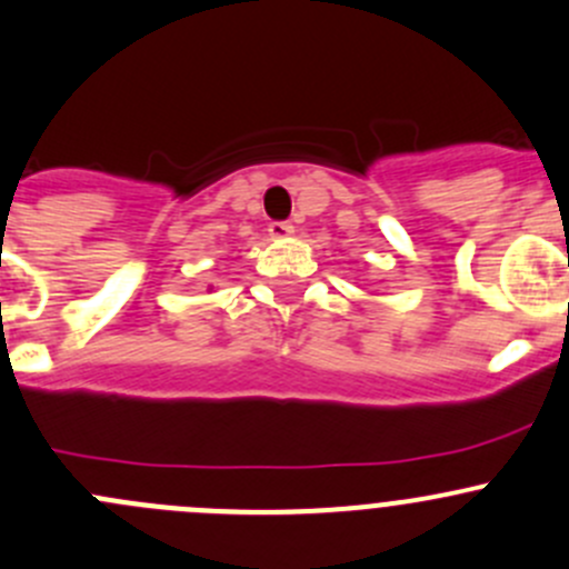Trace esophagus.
I'll use <instances>...</instances> for the list:
<instances>
[{"label":"esophagus","instance_id":"34e87169","mask_svg":"<svg viewBox=\"0 0 569 569\" xmlns=\"http://www.w3.org/2000/svg\"><path fill=\"white\" fill-rule=\"evenodd\" d=\"M291 233H295V226H291V222H272V226H269V237L272 239H289Z\"/></svg>","mask_w":569,"mask_h":569}]
</instances>
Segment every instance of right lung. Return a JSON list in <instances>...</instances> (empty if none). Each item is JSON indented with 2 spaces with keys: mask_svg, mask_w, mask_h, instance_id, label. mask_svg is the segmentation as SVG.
Segmentation results:
<instances>
[{
  "mask_svg": "<svg viewBox=\"0 0 569 569\" xmlns=\"http://www.w3.org/2000/svg\"><path fill=\"white\" fill-rule=\"evenodd\" d=\"M209 289H211V286H209Z\"/></svg>",
  "mask_w": 569,
  "mask_h": 569,
  "instance_id": "obj_1",
  "label": "right lung"
}]
</instances>
